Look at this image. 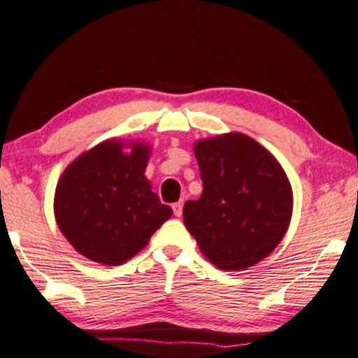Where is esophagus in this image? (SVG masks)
<instances>
[{"instance_id":"1","label":"esophagus","mask_w":358,"mask_h":358,"mask_svg":"<svg viewBox=\"0 0 358 358\" xmlns=\"http://www.w3.org/2000/svg\"><path fill=\"white\" fill-rule=\"evenodd\" d=\"M182 209H184V199H179L178 203L173 204V210H174V215L176 217L182 215Z\"/></svg>"}]
</instances>
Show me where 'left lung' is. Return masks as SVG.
Here are the masks:
<instances>
[{
	"label": "left lung",
	"instance_id": "1",
	"mask_svg": "<svg viewBox=\"0 0 358 358\" xmlns=\"http://www.w3.org/2000/svg\"><path fill=\"white\" fill-rule=\"evenodd\" d=\"M203 193L184 206V223L204 258L227 272L245 271L283 241L292 187L280 162L241 131L193 144Z\"/></svg>",
	"mask_w": 358,
	"mask_h": 358
}]
</instances>
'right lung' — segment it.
I'll return each mask as SVG.
<instances>
[{"instance_id": "right-lung-1", "label": "right lung", "mask_w": 358, "mask_h": 358, "mask_svg": "<svg viewBox=\"0 0 358 358\" xmlns=\"http://www.w3.org/2000/svg\"><path fill=\"white\" fill-rule=\"evenodd\" d=\"M152 148L110 138L80 154L58 180L55 220L80 255L119 266L148 245L173 215L144 176Z\"/></svg>"}]
</instances>
